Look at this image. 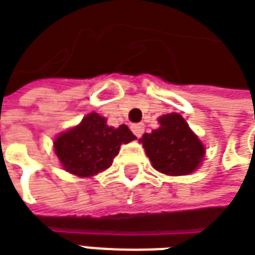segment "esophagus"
I'll return each mask as SVG.
<instances>
[{
    "label": "esophagus",
    "instance_id": "esophagus-1",
    "mask_svg": "<svg viewBox=\"0 0 255 255\" xmlns=\"http://www.w3.org/2000/svg\"><path fill=\"white\" fill-rule=\"evenodd\" d=\"M144 124H134V126H131V131L134 132V135L136 136V138H139V136L144 134Z\"/></svg>",
    "mask_w": 255,
    "mask_h": 255
}]
</instances>
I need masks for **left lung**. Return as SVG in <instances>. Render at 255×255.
I'll use <instances>...</instances> for the list:
<instances>
[{
  "instance_id": "1",
  "label": "left lung",
  "mask_w": 255,
  "mask_h": 255,
  "mask_svg": "<svg viewBox=\"0 0 255 255\" xmlns=\"http://www.w3.org/2000/svg\"><path fill=\"white\" fill-rule=\"evenodd\" d=\"M161 127L139 139L156 171L180 176L195 172L205 158V145L178 113L159 117Z\"/></svg>"
}]
</instances>
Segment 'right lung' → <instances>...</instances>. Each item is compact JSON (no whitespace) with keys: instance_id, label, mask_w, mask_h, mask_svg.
Masks as SVG:
<instances>
[{"instance_id":"obj_1","label":"right lung","mask_w":255,"mask_h":255,"mask_svg":"<svg viewBox=\"0 0 255 255\" xmlns=\"http://www.w3.org/2000/svg\"><path fill=\"white\" fill-rule=\"evenodd\" d=\"M132 139L135 135L127 126L109 127L104 117L90 113L79 126L59 134L53 146L63 169L89 178L110 168L121 144Z\"/></svg>"}]
</instances>
